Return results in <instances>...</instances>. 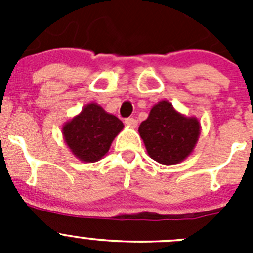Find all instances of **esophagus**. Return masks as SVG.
Segmentation results:
<instances>
[{
	"label": "esophagus",
	"mask_w": 253,
	"mask_h": 253,
	"mask_svg": "<svg viewBox=\"0 0 253 253\" xmlns=\"http://www.w3.org/2000/svg\"><path fill=\"white\" fill-rule=\"evenodd\" d=\"M125 124L128 125L129 128H137L138 122L134 118H128V119H125Z\"/></svg>",
	"instance_id": "34e87169"
}]
</instances>
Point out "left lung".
Here are the masks:
<instances>
[{"label": "left lung", "mask_w": 253, "mask_h": 253, "mask_svg": "<svg viewBox=\"0 0 253 253\" xmlns=\"http://www.w3.org/2000/svg\"><path fill=\"white\" fill-rule=\"evenodd\" d=\"M200 129L198 118L178 113L171 102L162 100L152 107L138 131L152 160L177 165L194 152Z\"/></svg>", "instance_id": "left-lung-1"}]
</instances>
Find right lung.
<instances>
[{"instance_id":"add662e5","label":"right lung","mask_w":253,"mask_h":253,"mask_svg":"<svg viewBox=\"0 0 253 253\" xmlns=\"http://www.w3.org/2000/svg\"><path fill=\"white\" fill-rule=\"evenodd\" d=\"M124 124L96 102L82 107L81 113L64 123L62 134L69 151L77 160L86 163L97 162L106 156L115 137Z\"/></svg>"}]
</instances>
